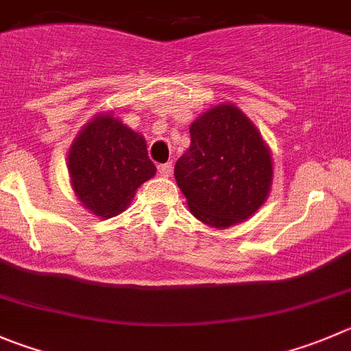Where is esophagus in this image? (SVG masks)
Returning a JSON list of instances; mask_svg holds the SVG:
<instances>
[{"label":"esophagus","instance_id":"34e87169","mask_svg":"<svg viewBox=\"0 0 351 351\" xmlns=\"http://www.w3.org/2000/svg\"><path fill=\"white\" fill-rule=\"evenodd\" d=\"M157 171L160 173V176H169L173 171V165L171 162H165V165L157 166Z\"/></svg>","mask_w":351,"mask_h":351}]
</instances>
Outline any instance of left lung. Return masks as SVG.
I'll use <instances>...</instances> for the list:
<instances>
[{"label":"left lung","mask_w":351,"mask_h":351,"mask_svg":"<svg viewBox=\"0 0 351 351\" xmlns=\"http://www.w3.org/2000/svg\"><path fill=\"white\" fill-rule=\"evenodd\" d=\"M271 156L260 131L234 104H221L191 124V147L175 178L192 215L227 228L247 220L268 197Z\"/></svg>","instance_id":"left-lung-1"}]
</instances>
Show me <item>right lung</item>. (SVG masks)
Segmentation results:
<instances>
[{
    "instance_id": "obj_1",
    "label": "right lung",
    "mask_w": 351,
    "mask_h": 351,
    "mask_svg": "<svg viewBox=\"0 0 351 351\" xmlns=\"http://www.w3.org/2000/svg\"><path fill=\"white\" fill-rule=\"evenodd\" d=\"M67 168L81 204L100 218L123 213L136 189L156 175L145 138L112 114L95 116L80 131Z\"/></svg>"
}]
</instances>
